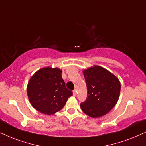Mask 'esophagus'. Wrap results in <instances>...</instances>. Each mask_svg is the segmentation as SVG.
I'll use <instances>...</instances> for the list:
<instances>
[{"mask_svg": "<svg viewBox=\"0 0 146 146\" xmlns=\"http://www.w3.org/2000/svg\"><path fill=\"white\" fill-rule=\"evenodd\" d=\"M73 96H76L77 93H76V90H74L73 91Z\"/></svg>", "mask_w": 146, "mask_h": 146, "instance_id": "obj_1", "label": "esophagus"}]
</instances>
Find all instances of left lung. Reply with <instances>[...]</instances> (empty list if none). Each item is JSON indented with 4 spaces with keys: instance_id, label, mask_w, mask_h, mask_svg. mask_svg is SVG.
Returning a JSON list of instances; mask_svg holds the SVG:
<instances>
[{
    "instance_id": "left-lung-1",
    "label": "left lung",
    "mask_w": 146,
    "mask_h": 146,
    "mask_svg": "<svg viewBox=\"0 0 146 146\" xmlns=\"http://www.w3.org/2000/svg\"><path fill=\"white\" fill-rule=\"evenodd\" d=\"M88 97L80 104L82 111L92 118L104 116L119 100L121 84L119 79L104 68L94 66L84 71Z\"/></svg>"
}]
</instances>
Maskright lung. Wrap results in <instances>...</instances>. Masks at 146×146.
Listing matches in <instances>:
<instances>
[{
    "mask_svg": "<svg viewBox=\"0 0 146 146\" xmlns=\"http://www.w3.org/2000/svg\"><path fill=\"white\" fill-rule=\"evenodd\" d=\"M58 68L40 69L29 79L27 96L32 106L42 113L51 115L63 108L73 92L66 88Z\"/></svg>",
    "mask_w": 146,
    "mask_h": 146,
    "instance_id": "obj_1",
    "label": "right lung"
}]
</instances>
